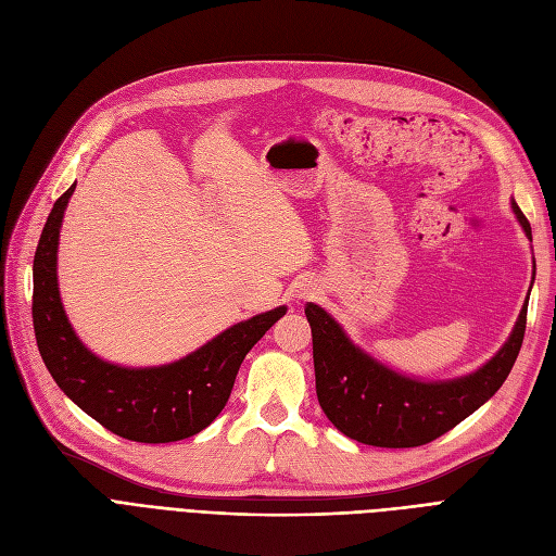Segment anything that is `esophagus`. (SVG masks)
Masks as SVG:
<instances>
[{"label": "esophagus", "instance_id": "34e87169", "mask_svg": "<svg viewBox=\"0 0 556 556\" xmlns=\"http://www.w3.org/2000/svg\"><path fill=\"white\" fill-rule=\"evenodd\" d=\"M294 292H296V299L305 301V299H315L319 294V287H317V282L313 278H305V280H301L296 285Z\"/></svg>", "mask_w": 556, "mask_h": 556}]
</instances>
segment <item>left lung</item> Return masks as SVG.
<instances>
[{
    "mask_svg": "<svg viewBox=\"0 0 556 556\" xmlns=\"http://www.w3.org/2000/svg\"><path fill=\"white\" fill-rule=\"evenodd\" d=\"M510 208L531 241V225L518 202L510 200ZM533 278L535 260L531 285ZM527 305L529 296L508 340L481 368L453 379H418L361 350L331 313L317 303H305V317L313 331L319 407L342 434L361 444L379 448L424 446L455 428L502 389L522 348Z\"/></svg>",
    "mask_w": 556,
    "mask_h": 556,
    "instance_id": "left-lung-1",
    "label": "left lung"
}]
</instances>
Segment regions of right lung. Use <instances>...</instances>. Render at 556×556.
<instances>
[{
  "instance_id": "add662e5",
  "label": "right lung",
  "mask_w": 556,
  "mask_h": 556,
  "mask_svg": "<svg viewBox=\"0 0 556 556\" xmlns=\"http://www.w3.org/2000/svg\"><path fill=\"white\" fill-rule=\"evenodd\" d=\"M75 184L54 202L34 255V331L52 379L103 428L130 442L167 444L202 432L227 405L253 344L287 305L232 324L195 352L163 366L128 368L96 356L73 331L56 282L60 229Z\"/></svg>"
}]
</instances>
